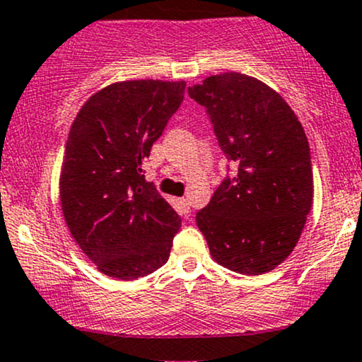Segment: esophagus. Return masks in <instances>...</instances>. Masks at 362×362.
<instances>
[{
	"mask_svg": "<svg viewBox=\"0 0 362 362\" xmlns=\"http://www.w3.org/2000/svg\"><path fill=\"white\" fill-rule=\"evenodd\" d=\"M178 204H180L182 213H184V214H189V213H190V202H189V199H187V197L178 199Z\"/></svg>",
	"mask_w": 362,
	"mask_h": 362,
	"instance_id": "1",
	"label": "esophagus"
}]
</instances>
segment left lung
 <instances>
[{
	"mask_svg": "<svg viewBox=\"0 0 362 362\" xmlns=\"http://www.w3.org/2000/svg\"><path fill=\"white\" fill-rule=\"evenodd\" d=\"M189 95L204 107L223 155L238 167L195 223L218 264L248 276L272 271L296 247L313 202L301 122L279 93L247 74H214Z\"/></svg>",
	"mask_w": 362,
	"mask_h": 362,
	"instance_id": "left-lung-1",
	"label": "left lung"
}]
</instances>
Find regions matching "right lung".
Masks as SVG:
<instances>
[{"label": "right lung", "instance_id": "add662e5", "mask_svg": "<svg viewBox=\"0 0 362 362\" xmlns=\"http://www.w3.org/2000/svg\"><path fill=\"white\" fill-rule=\"evenodd\" d=\"M184 93V81L114 83L74 119L61 170L62 214L105 276L138 279L167 264L182 219L141 165Z\"/></svg>", "mask_w": 362, "mask_h": 362}]
</instances>
